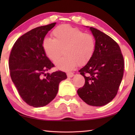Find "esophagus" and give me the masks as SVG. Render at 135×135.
Returning a JSON list of instances; mask_svg holds the SVG:
<instances>
[{"instance_id": "1", "label": "esophagus", "mask_w": 135, "mask_h": 135, "mask_svg": "<svg viewBox=\"0 0 135 135\" xmlns=\"http://www.w3.org/2000/svg\"><path fill=\"white\" fill-rule=\"evenodd\" d=\"M67 77H69V78H71V77H73L74 76V74H73V73H67Z\"/></svg>"}]
</instances>
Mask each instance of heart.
Masks as SVG:
<instances>
[{
    "instance_id": "b5f03b06",
    "label": "heart",
    "mask_w": 135,
    "mask_h": 135,
    "mask_svg": "<svg viewBox=\"0 0 135 135\" xmlns=\"http://www.w3.org/2000/svg\"><path fill=\"white\" fill-rule=\"evenodd\" d=\"M52 35L54 39L46 37L43 40L42 47L46 55L53 62L59 58L63 49L65 56L55 64L59 70L69 71L77 64L84 65L94 54V37L76 27L61 25L52 31Z\"/></svg>"
}]
</instances>
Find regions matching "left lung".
<instances>
[{
    "label": "left lung",
    "mask_w": 135,
    "mask_h": 135,
    "mask_svg": "<svg viewBox=\"0 0 135 135\" xmlns=\"http://www.w3.org/2000/svg\"><path fill=\"white\" fill-rule=\"evenodd\" d=\"M89 29L95 38V49L91 59L79 71L85 84L77 93L87 104L100 107L117 95L123 76L124 59L113 38L93 27Z\"/></svg>",
    "instance_id": "obj_1"
}]
</instances>
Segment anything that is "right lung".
I'll use <instances>...</instances> for the list:
<instances>
[{
    "label": "right lung",
    "instance_id": "1",
    "mask_svg": "<svg viewBox=\"0 0 135 135\" xmlns=\"http://www.w3.org/2000/svg\"><path fill=\"white\" fill-rule=\"evenodd\" d=\"M56 23L36 27L21 36L13 45L9 59L11 79L20 97L36 108L49 104L56 96L59 83L67 78L61 71L45 73L54 65L46 55L42 42Z\"/></svg>",
    "mask_w": 135,
    "mask_h": 135
}]
</instances>
